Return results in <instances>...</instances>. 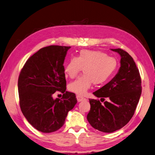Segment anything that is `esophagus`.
<instances>
[{"label": "esophagus", "instance_id": "esophagus-1", "mask_svg": "<svg viewBox=\"0 0 155 155\" xmlns=\"http://www.w3.org/2000/svg\"><path fill=\"white\" fill-rule=\"evenodd\" d=\"M77 101H78V102H81V101H82L86 100V99L84 98V97H82V96H77Z\"/></svg>", "mask_w": 155, "mask_h": 155}]
</instances>
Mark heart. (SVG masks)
Here are the masks:
<instances>
[{
    "label": "heart",
    "instance_id": "heart-1",
    "mask_svg": "<svg viewBox=\"0 0 155 155\" xmlns=\"http://www.w3.org/2000/svg\"><path fill=\"white\" fill-rule=\"evenodd\" d=\"M115 58L98 50H82L77 57L71 58L65 66V73L71 78L76 77L83 68L84 74L69 84V90L79 96L84 95L92 86L106 82L115 73Z\"/></svg>",
    "mask_w": 155,
    "mask_h": 155
}]
</instances>
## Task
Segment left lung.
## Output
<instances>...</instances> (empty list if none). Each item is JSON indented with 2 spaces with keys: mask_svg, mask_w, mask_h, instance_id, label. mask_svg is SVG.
Segmentation results:
<instances>
[{
  "mask_svg": "<svg viewBox=\"0 0 155 155\" xmlns=\"http://www.w3.org/2000/svg\"><path fill=\"white\" fill-rule=\"evenodd\" d=\"M120 54V67L111 81L93 94L101 97L89 99L87 120L94 128L112 133L124 127L132 118L141 94V80L132 56L120 48L111 49Z\"/></svg>",
  "mask_w": 155,
  "mask_h": 155,
  "instance_id": "left-lung-1",
  "label": "left lung"
}]
</instances>
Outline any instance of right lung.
Segmentation results:
<instances>
[{"instance_id": "right-lung-1", "label": "right lung", "mask_w": 155, "mask_h": 155, "mask_svg": "<svg viewBox=\"0 0 155 155\" xmlns=\"http://www.w3.org/2000/svg\"><path fill=\"white\" fill-rule=\"evenodd\" d=\"M71 46L51 45L31 56L18 78L19 105L23 115L35 128L54 132L64 124L67 113L77 103L74 93L66 90L63 66ZM56 91L62 98L53 99Z\"/></svg>"}]
</instances>
